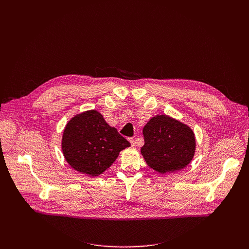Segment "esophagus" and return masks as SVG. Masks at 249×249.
<instances>
[{
    "label": "esophagus",
    "mask_w": 249,
    "mask_h": 249,
    "mask_svg": "<svg viewBox=\"0 0 249 249\" xmlns=\"http://www.w3.org/2000/svg\"><path fill=\"white\" fill-rule=\"evenodd\" d=\"M130 143H131L132 146H138V145H139L138 142L135 141V140H133V139H130Z\"/></svg>",
    "instance_id": "34e87169"
}]
</instances>
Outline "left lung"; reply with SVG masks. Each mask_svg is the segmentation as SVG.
<instances>
[{
	"label": "left lung",
	"mask_w": 249,
	"mask_h": 249,
	"mask_svg": "<svg viewBox=\"0 0 249 249\" xmlns=\"http://www.w3.org/2000/svg\"><path fill=\"white\" fill-rule=\"evenodd\" d=\"M141 148L147 164L160 173L177 171L192 160L196 141L190 127L167 115L153 117L144 127Z\"/></svg>",
	"instance_id": "8db88e82"
}]
</instances>
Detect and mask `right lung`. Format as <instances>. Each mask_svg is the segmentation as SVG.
Returning <instances> with one entry per match:
<instances>
[{
	"instance_id": "right-lung-1",
	"label": "right lung",
	"mask_w": 249,
	"mask_h": 249,
	"mask_svg": "<svg viewBox=\"0 0 249 249\" xmlns=\"http://www.w3.org/2000/svg\"><path fill=\"white\" fill-rule=\"evenodd\" d=\"M131 144L96 110L71 119L63 132L62 151L67 162L81 173L97 176Z\"/></svg>"
}]
</instances>
